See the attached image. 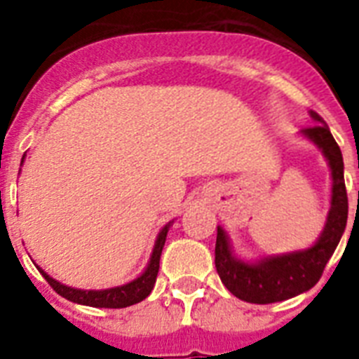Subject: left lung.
Here are the masks:
<instances>
[{"label":"left lung","mask_w":359,"mask_h":359,"mask_svg":"<svg viewBox=\"0 0 359 359\" xmlns=\"http://www.w3.org/2000/svg\"><path fill=\"white\" fill-rule=\"evenodd\" d=\"M311 117L317 121V124L304 130V134L323 149L324 156L328 158L332 179H334L332 208H330L326 227L317 244L309 250L270 257L257 264H248L235 259L231 253L229 240L225 236L224 229L218 227L216 270L222 283L240 300L250 304H273V302L289 300L292 296L302 294L315 287L345 233L346 218H348V197H346L345 177H343V154L326 123L320 119V115L311 111Z\"/></svg>","instance_id":"8db88e82"}]
</instances>
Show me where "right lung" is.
I'll list each match as a JSON object with an SVG mask.
<instances>
[{"label":"right lung","mask_w":359,"mask_h":359,"mask_svg":"<svg viewBox=\"0 0 359 359\" xmlns=\"http://www.w3.org/2000/svg\"><path fill=\"white\" fill-rule=\"evenodd\" d=\"M24 160V158H22ZM169 225H165L160 235L156 238L154 250H152V257L149 266L140 278L134 279L132 283L123 285V287H115V289H106V290H80V289H70L67 285H61L59 281L52 279L46 272L41 273L44 276L50 287H52L57 294H61L67 300L74 302V304H81V306H91V307H109V309H119V307H128L134 306L137 302L145 300L147 296L151 294L152 287L156 283L158 268H160V255H162L163 244H165V236H168Z\"/></svg>","instance_id":"obj_1"}]
</instances>
